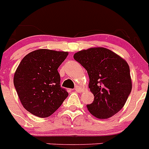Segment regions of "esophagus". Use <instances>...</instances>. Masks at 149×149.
I'll use <instances>...</instances> for the list:
<instances>
[{"label":"esophagus","mask_w":149,"mask_h":149,"mask_svg":"<svg viewBox=\"0 0 149 149\" xmlns=\"http://www.w3.org/2000/svg\"><path fill=\"white\" fill-rule=\"evenodd\" d=\"M75 90L77 92H81V91H83V88L80 87V86H76V88H75Z\"/></svg>","instance_id":"obj_1"}]
</instances>
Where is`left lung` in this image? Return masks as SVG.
<instances>
[{"label":"left lung","mask_w":149,"mask_h":149,"mask_svg":"<svg viewBox=\"0 0 149 149\" xmlns=\"http://www.w3.org/2000/svg\"><path fill=\"white\" fill-rule=\"evenodd\" d=\"M73 58L89 75V88L95 97L93 102L86 105L91 114L105 119L118 113L132 90L127 63L116 53L102 47L78 52Z\"/></svg>","instance_id":"obj_1"}]
</instances>
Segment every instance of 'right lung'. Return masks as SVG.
Wrapping results in <instances>:
<instances>
[{"label": "right lung", "instance_id": "obj_1", "mask_svg": "<svg viewBox=\"0 0 149 149\" xmlns=\"http://www.w3.org/2000/svg\"><path fill=\"white\" fill-rule=\"evenodd\" d=\"M68 53L38 49L20 62L14 76V85L23 107L32 114L48 117L68 96L60 86L59 66Z\"/></svg>", "mask_w": 149, "mask_h": 149}]
</instances>
